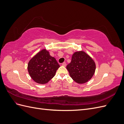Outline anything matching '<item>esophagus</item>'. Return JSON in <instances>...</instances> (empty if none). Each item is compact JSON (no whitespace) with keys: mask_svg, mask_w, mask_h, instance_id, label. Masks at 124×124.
Wrapping results in <instances>:
<instances>
[{"mask_svg":"<svg viewBox=\"0 0 124 124\" xmlns=\"http://www.w3.org/2000/svg\"><path fill=\"white\" fill-rule=\"evenodd\" d=\"M62 66L65 67V66H66V63L65 62H63L62 63Z\"/></svg>","mask_w":124,"mask_h":124,"instance_id":"34e87169","label":"esophagus"}]
</instances>
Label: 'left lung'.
<instances>
[{"label":"left lung","mask_w":124,"mask_h":124,"mask_svg":"<svg viewBox=\"0 0 124 124\" xmlns=\"http://www.w3.org/2000/svg\"><path fill=\"white\" fill-rule=\"evenodd\" d=\"M66 68L75 82L83 84L93 77L96 70V65L88 54L83 51H78L73 54L71 62Z\"/></svg>","instance_id":"8db88e82"}]
</instances>
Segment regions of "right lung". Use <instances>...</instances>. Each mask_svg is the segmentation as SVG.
I'll list each match as a JSON object with an SVG mask.
<instances>
[{
	"label": "right lung",
	"mask_w": 124,
	"mask_h": 124,
	"mask_svg": "<svg viewBox=\"0 0 124 124\" xmlns=\"http://www.w3.org/2000/svg\"><path fill=\"white\" fill-rule=\"evenodd\" d=\"M59 67L56 59L46 49H43L30 60L28 71L33 81L43 84L54 77Z\"/></svg>",
	"instance_id": "1"
}]
</instances>
